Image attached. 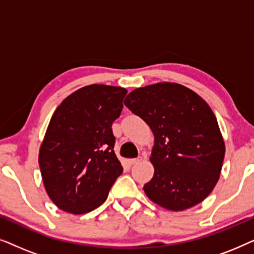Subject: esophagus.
I'll list each match as a JSON object with an SVG mask.
<instances>
[{"label": "esophagus", "mask_w": 254, "mask_h": 254, "mask_svg": "<svg viewBox=\"0 0 254 254\" xmlns=\"http://www.w3.org/2000/svg\"><path fill=\"white\" fill-rule=\"evenodd\" d=\"M141 161H142V157H137V158L129 159V163H130V165H135V164H138Z\"/></svg>", "instance_id": "esophagus-1"}]
</instances>
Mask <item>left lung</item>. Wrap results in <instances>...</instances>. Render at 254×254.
Here are the masks:
<instances>
[{"instance_id":"obj_1","label":"left lung","mask_w":254,"mask_h":254,"mask_svg":"<svg viewBox=\"0 0 254 254\" xmlns=\"http://www.w3.org/2000/svg\"><path fill=\"white\" fill-rule=\"evenodd\" d=\"M124 103L154 134L155 172L143 187L145 195L173 211L206 199L220 179L225 154L209 105L190 89L170 82L135 89Z\"/></svg>"}]
</instances>
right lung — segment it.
<instances>
[{
  "instance_id": "obj_1",
  "label": "right lung",
  "mask_w": 254,
  "mask_h": 254,
  "mask_svg": "<svg viewBox=\"0 0 254 254\" xmlns=\"http://www.w3.org/2000/svg\"><path fill=\"white\" fill-rule=\"evenodd\" d=\"M126 93L121 86H83L52 116L38 161L45 190L60 209L74 215L96 209L123 173L112 124Z\"/></svg>"
}]
</instances>
